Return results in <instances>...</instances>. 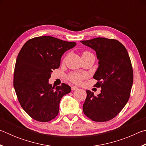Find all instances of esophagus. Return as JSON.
I'll return each mask as SVG.
<instances>
[{
    "label": "esophagus",
    "mask_w": 146,
    "mask_h": 146,
    "mask_svg": "<svg viewBox=\"0 0 146 146\" xmlns=\"http://www.w3.org/2000/svg\"><path fill=\"white\" fill-rule=\"evenodd\" d=\"M78 88L76 87V86H71V90L72 91H74V90H77Z\"/></svg>",
    "instance_id": "obj_1"
}]
</instances>
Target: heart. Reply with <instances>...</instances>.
<instances>
[{
  "label": "heart",
  "mask_w": 146,
  "mask_h": 146,
  "mask_svg": "<svg viewBox=\"0 0 146 146\" xmlns=\"http://www.w3.org/2000/svg\"><path fill=\"white\" fill-rule=\"evenodd\" d=\"M89 52H87V51H85L82 53L85 54V53H88ZM86 74L83 73H71L68 75V78L70 80L71 82H73L74 84H79L81 82L84 78H86Z\"/></svg>",
  "instance_id": "1"
}]
</instances>
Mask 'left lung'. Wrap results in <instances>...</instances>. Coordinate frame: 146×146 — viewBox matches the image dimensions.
Instances as JSON below:
<instances>
[{"instance_id":"obj_1","label":"left lung","mask_w":146,"mask_h":146,"mask_svg":"<svg viewBox=\"0 0 146 146\" xmlns=\"http://www.w3.org/2000/svg\"><path fill=\"white\" fill-rule=\"evenodd\" d=\"M93 49L99 60L93 78L101 93L95 96L90 90L83 105L86 117L95 122H107L115 118L126 104L133 82V71L124 46L115 39L102 37L80 41Z\"/></svg>"}]
</instances>
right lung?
Instances as JSON below:
<instances>
[{
	"label": "right lung",
	"instance_id": "right-lung-1",
	"mask_svg": "<svg viewBox=\"0 0 146 146\" xmlns=\"http://www.w3.org/2000/svg\"><path fill=\"white\" fill-rule=\"evenodd\" d=\"M75 46V42L42 36L29 39L21 48L13 86L21 107L33 119L47 122L58 115L61 98L70 93L71 88L62 83L55 88L48 80L53 70L60 66L63 54Z\"/></svg>",
	"mask_w": 146,
	"mask_h": 146
}]
</instances>
